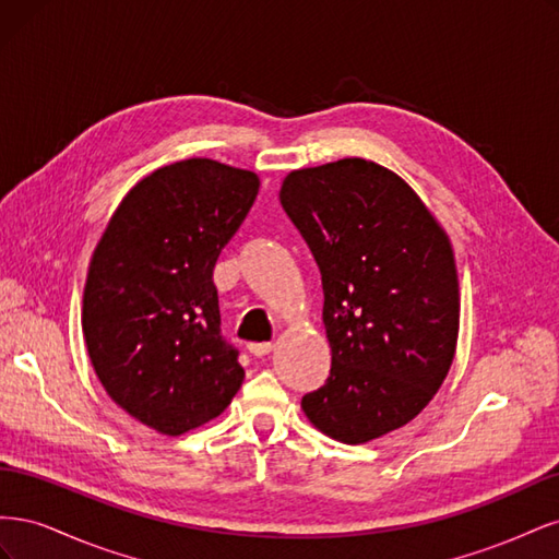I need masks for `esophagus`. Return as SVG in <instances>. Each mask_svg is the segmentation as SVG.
Returning a JSON list of instances; mask_svg holds the SVG:
<instances>
[{"label": "esophagus", "mask_w": 559, "mask_h": 559, "mask_svg": "<svg viewBox=\"0 0 559 559\" xmlns=\"http://www.w3.org/2000/svg\"><path fill=\"white\" fill-rule=\"evenodd\" d=\"M273 343H249V352L253 354V357H265V354L273 352Z\"/></svg>", "instance_id": "obj_1"}]
</instances>
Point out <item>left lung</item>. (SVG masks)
<instances>
[{"label": "left lung", "instance_id": "obj_1", "mask_svg": "<svg viewBox=\"0 0 559 559\" xmlns=\"http://www.w3.org/2000/svg\"><path fill=\"white\" fill-rule=\"evenodd\" d=\"M280 202L319 265L331 343V376L302 411L349 445L408 425L443 384L460 333L445 230L399 175L364 158L294 170Z\"/></svg>", "mask_w": 559, "mask_h": 559}]
</instances>
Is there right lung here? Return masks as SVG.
Here are the masks:
<instances>
[{
	"instance_id": "add662e5",
	"label": "right lung",
	"mask_w": 559,
	"mask_h": 559,
	"mask_svg": "<svg viewBox=\"0 0 559 559\" xmlns=\"http://www.w3.org/2000/svg\"><path fill=\"white\" fill-rule=\"evenodd\" d=\"M259 177L189 158L144 177L116 207L83 289L81 326L107 394L167 436L222 415L245 380L212 280Z\"/></svg>"
}]
</instances>
